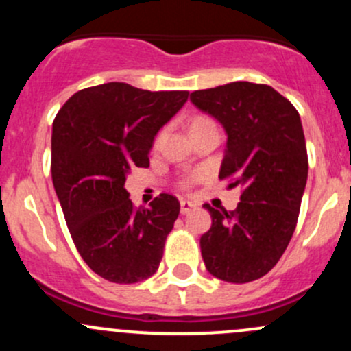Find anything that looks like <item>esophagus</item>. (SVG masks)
<instances>
[{"label": "esophagus", "instance_id": "34e87169", "mask_svg": "<svg viewBox=\"0 0 351 351\" xmlns=\"http://www.w3.org/2000/svg\"><path fill=\"white\" fill-rule=\"evenodd\" d=\"M195 207H197V205L193 204V202H190V200L180 202V210H182V214H189V212H192Z\"/></svg>", "mask_w": 351, "mask_h": 351}]
</instances>
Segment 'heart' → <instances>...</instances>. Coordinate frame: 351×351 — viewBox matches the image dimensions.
<instances>
[{"mask_svg":"<svg viewBox=\"0 0 351 351\" xmlns=\"http://www.w3.org/2000/svg\"><path fill=\"white\" fill-rule=\"evenodd\" d=\"M208 125H215L214 120L208 119V117H205V115H195L192 119V122H190V132H193V130H198V129H204V127H208ZM161 137H162V132H159L158 136H156V141H154L156 146H158V144H159ZM200 178H202L200 173H193V175L185 176V178H183L182 182L178 183L180 189H182V190H190V189H192L193 183H197Z\"/></svg>","mask_w":351,"mask_h":351,"instance_id":"obj_1","label":"heart"}]
</instances>
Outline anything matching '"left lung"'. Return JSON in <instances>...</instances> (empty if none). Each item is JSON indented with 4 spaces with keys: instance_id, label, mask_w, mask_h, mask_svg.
Wrapping results in <instances>:
<instances>
[{
    "instance_id": "8db88e82",
    "label": "left lung",
    "mask_w": 351,
    "mask_h": 351,
    "mask_svg": "<svg viewBox=\"0 0 351 351\" xmlns=\"http://www.w3.org/2000/svg\"><path fill=\"white\" fill-rule=\"evenodd\" d=\"M228 132L219 178L241 189L234 210L210 212L212 226L200 238L208 274L246 284L277 265L295 231L307 182V149L295 107L268 84H222L190 95Z\"/></svg>"
}]
</instances>
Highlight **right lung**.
<instances>
[{"instance_id": "obj_1", "label": "right lung", "mask_w": 351, "mask_h": 351, "mask_svg": "<svg viewBox=\"0 0 351 351\" xmlns=\"http://www.w3.org/2000/svg\"><path fill=\"white\" fill-rule=\"evenodd\" d=\"M189 91H147L127 83L84 88L52 123V183L77 253L113 284L156 274L180 214V202L159 193L136 207L127 173L149 166L158 130L185 105Z\"/></svg>"}]
</instances>
